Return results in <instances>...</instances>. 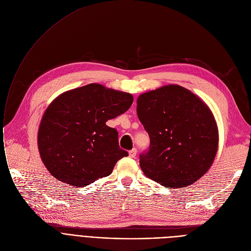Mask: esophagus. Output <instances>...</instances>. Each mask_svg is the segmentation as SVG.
<instances>
[{
	"label": "esophagus",
	"instance_id": "esophagus-1",
	"mask_svg": "<svg viewBox=\"0 0 251 251\" xmlns=\"http://www.w3.org/2000/svg\"><path fill=\"white\" fill-rule=\"evenodd\" d=\"M128 155H129V157L130 158H135L136 157V155H137V149H132V150H130L129 152H128Z\"/></svg>",
	"mask_w": 251,
	"mask_h": 251
}]
</instances>
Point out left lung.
<instances>
[{
    "label": "left lung",
    "instance_id": "1",
    "mask_svg": "<svg viewBox=\"0 0 251 251\" xmlns=\"http://www.w3.org/2000/svg\"><path fill=\"white\" fill-rule=\"evenodd\" d=\"M137 104L139 120L150 137L149 150L140 155L144 174L168 188L199 180L218 151V127L208 105L179 85L143 93Z\"/></svg>",
    "mask_w": 251,
    "mask_h": 251
}]
</instances>
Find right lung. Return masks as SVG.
<instances>
[{"instance_id": "add662e5", "label": "right lung", "mask_w": 251, "mask_h": 251, "mask_svg": "<svg viewBox=\"0 0 251 251\" xmlns=\"http://www.w3.org/2000/svg\"><path fill=\"white\" fill-rule=\"evenodd\" d=\"M131 94L92 83L56 97L44 112L37 135L40 158L58 181L83 187L106 177L128 153L106 126L131 105Z\"/></svg>"}]
</instances>
